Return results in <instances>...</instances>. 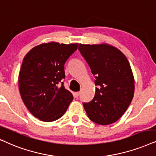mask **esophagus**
<instances>
[{"mask_svg": "<svg viewBox=\"0 0 156 156\" xmlns=\"http://www.w3.org/2000/svg\"><path fill=\"white\" fill-rule=\"evenodd\" d=\"M79 94H80V92H75L74 93V96H75V97H78Z\"/></svg>", "mask_w": 156, "mask_h": 156, "instance_id": "1", "label": "esophagus"}]
</instances>
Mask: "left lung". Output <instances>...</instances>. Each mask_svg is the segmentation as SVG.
Here are the masks:
<instances>
[{"label":"left lung","instance_id":"1","mask_svg":"<svg viewBox=\"0 0 156 156\" xmlns=\"http://www.w3.org/2000/svg\"><path fill=\"white\" fill-rule=\"evenodd\" d=\"M78 50L96 76L97 86L84 109L91 121L111 125L123 115L134 96L135 79L129 61L119 49L106 43L80 44Z\"/></svg>","mask_w":156,"mask_h":156}]
</instances>
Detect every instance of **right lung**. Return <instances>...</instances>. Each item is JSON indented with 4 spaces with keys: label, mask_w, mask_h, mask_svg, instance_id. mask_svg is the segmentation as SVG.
<instances>
[{
    "label": "right lung",
    "mask_w": 156,
    "mask_h": 156,
    "mask_svg": "<svg viewBox=\"0 0 156 156\" xmlns=\"http://www.w3.org/2000/svg\"><path fill=\"white\" fill-rule=\"evenodd\" d=\"M78 45L42 43L23 58L19 75V91L29 111L41 121L58 119L73 99L61 80L66 77L65 63Z\"/></svg>",
    "instance_id": "obj_1"
}]
</instances>
